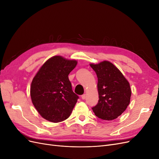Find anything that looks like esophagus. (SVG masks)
Listing matches in <instances>:
<instances>
[{"mask_svg":"<svg viewBox=\"0 0 159 159\" xmlns=\"http://www.w3.org/2000/svg\"><path fill=\"white\" fill-rule=\"evenodd\" d=\"M85 98H86V95H85V94H84V95H81V99H85Z\"/></svg>","mask_w":159,"mask_h":159,"instance_id":"1","label":"esophagus"}]
</instances>
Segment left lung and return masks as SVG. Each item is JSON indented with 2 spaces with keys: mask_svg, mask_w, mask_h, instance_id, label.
I'll use <instances>...</instances> for the list:
<instances>
[{
  "mask_svg": "<svg viewBox=\"0 0 159 159\" xmlns=\"http://www.w3.org/2000/svg\"><path fill=\"white\" fill-rule=\"evenodd\" d=\"M98 77L99 101L92 107L98 117L111 121L121 115L130 103L131 90L128 81L113 64L103 61L90 64Z\"/></svg>",
  "mask_w": 159,
  "mask_h": 159,
  "instance_id": "8db88e82",
  "label": "left lung"
}]
</instances>
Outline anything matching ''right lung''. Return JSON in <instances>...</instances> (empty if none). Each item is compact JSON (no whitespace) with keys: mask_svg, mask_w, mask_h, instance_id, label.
<instances>
[{"mask_svg":"<svg viewBox=\"0 0 159 159\" xmlns=\"http://www.w3.org/2000/svg\"><path fill=\"white\" fill-rule=\"evenodd\" d=\"M76 65L75 60L56 56L48 60L33 78L30 87L32 103L48 121L57 123L70 117L79 98L68 78Z\"/></svg>","mask_w":159,"mask_h":159,"instance_id":"right-lung-1","label":"right lung"}]
</instances>
